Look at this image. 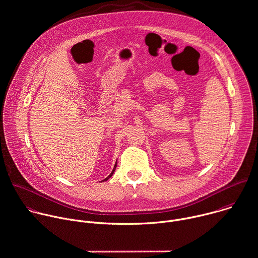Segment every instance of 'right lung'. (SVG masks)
Here are the masks:
<instances>
[{
	"label": "right lung",
	"instance_id": "1",
	"mask_svg": "<svg viewBox=\"0 0 258 258\" xmlns=\"http://www.w3.org/2000/svg\"><path fill=\"white\" fill-rule=\"evenodd\" d=\"M116 166H117V162L115 163V166H114V168H113V170H112V172L110 173V175H109L108 177H106V178H105L104 180H102V181H106V180H108V179H109V178H110V177H111V176L113 175V173H114V171H115V169H116ZM102 181H101V182H102Z\"/></svg>",
	"mask_w": 258,
	"mask_h": 258
}]
</instances>
